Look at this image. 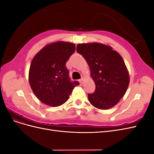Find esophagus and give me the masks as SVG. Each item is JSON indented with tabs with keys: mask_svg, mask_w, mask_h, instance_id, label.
I'll list each match as a JSON object with an SVG mask.
<instances>
[{
	"mask_svg": "<svg viewBox=\"0 0 154 154\" xmlns=\"http://www.w3.org/2000/svg\"><path fill=\"white\" fill-rule=\"evenodd\" d=\"M83 80H84V78H83V77L80 79V80H79V81H80V83H81V84H83Z\"/></svg>",
	"mask_w": 154,
	"mask_h": 154,
	"instance_id": "esophagus-1",
	"label": "esophagus"
}]
</instances>
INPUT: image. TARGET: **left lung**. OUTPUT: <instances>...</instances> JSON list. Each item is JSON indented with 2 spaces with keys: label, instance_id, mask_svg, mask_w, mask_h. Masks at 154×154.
Returning a JSON list of instances; mask_svg holds the SVG:
<instances>
[{
  "label": "left lung",
  "instance_id": "1",
  "mask_svg": "<svg viewBox=\"0 0 154 154\" xmlns=\"http://www.w3.org/2000/svg\"><path fill=\"white\" fill-rule=\"evenodd\" d=\"M77 52L85 59L96 85L94 93L88 94L96 108L106 110L117 104L129 85L128 70L121 55L110 46L100 43L80 44Z\"/></svg>",
  "mask_w": 154,
  "mask_h": 154
}]
</instances>
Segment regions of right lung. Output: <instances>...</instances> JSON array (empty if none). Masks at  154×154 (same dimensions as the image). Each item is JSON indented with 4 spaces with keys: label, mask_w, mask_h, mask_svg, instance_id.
Instances as JSON below:
<instances>
[{
    "label": "right lung",
    "mask_w": 154,
    "mask_h": 154,
    "mask_svg": "<svg viewBox=\"0 0 154 154\" xmlns=\"http://www.w3.org/2000/svg\"><path fill=\"white\" fill-rule=\"evenodd\" d=\"M75 52V44L57 42L47 45L32 59L29 72V84L40 101L58 106L67 101L73 88L80 83L71 82L66 62Z\"/></svg>",
    "instance_id": "obj_1"
}]
</instances>
